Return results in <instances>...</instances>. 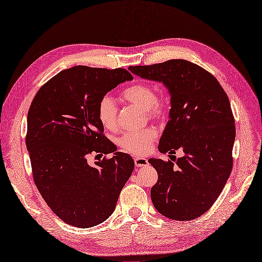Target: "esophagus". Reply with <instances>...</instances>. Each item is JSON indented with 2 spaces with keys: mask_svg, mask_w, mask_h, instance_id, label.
<instances>
[{
  "mask_svg": "<svg viewBox=\"0 0 262 262\" xmlns=\"http://www.w3.org/2000/svg\"><path fill=\"white\" fill-rule=\"evenodd\" d=\"M134 164L138 167L146 166V165H148V161H147V159H144V158H134Z\"/></svg>",
  "mask_w": 262,
  "mask_h": 262,
  "instance_id": "obj_1",
  "label": "esophagus"
}]
</instances>
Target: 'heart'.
Wrapping results in <instances>:
<instances>
[{
  "label": "heart",
  "mask_w": 262,
  "mask_h": 262,
  "mask_svg": "<svg viewBox=\"0 0 262 262\" xmlns=\"http://www.w3.org/2000/svg\"><path fill=\"white\" fill-rule=\"evenodd\" d=\"M121 98L133 105L145 110L149 117L159 118L165 114L167 104L163 98L157 96L154 87L146 82H135L121 92ZM97 115L105 129L113 130L117 124V106L113 98L104 95L98 102ZM157 139L154 129L140 132H127L118 143L123 150L133 155L142 156L148 152L152 142Z\"/></svg>",
  "instance_id": "obj_1"
}]
</instances>
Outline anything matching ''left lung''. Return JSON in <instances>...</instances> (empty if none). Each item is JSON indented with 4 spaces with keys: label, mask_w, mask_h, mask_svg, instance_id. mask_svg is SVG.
<instances>
[{
    "label": "left lung",
    "mask_w": 262,
    "mask_h": 262,
    "mask_svg": "<svg viewBox=\"0 0 262 262\" xmlns=\"http://www.w3.org/2000/svg\"><path fill=\"white\" fill-rule=\"evenodd\" d=\"M129 69L168 89L171 108L159 150L184 152L176 164L148 160L158 172L152 204L168 219H197L215 203L232 169L235 126L228 96L213 74L185 59Z\"/></svg>",
    "instance_id": "obj_1"
}]
</instances>
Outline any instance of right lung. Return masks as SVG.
<instances>
[{"label": "right lung", "instance_id": "right-lung-1", "mask_svg": "<svg viewBox=\"0 0 262 262\" xmlns=\"http://www.w3.org/2000/svg\"><path fill=\"white\" fill-rule=\"evenodd\" d=\"M130 80L123 68L74 66L45 83L31 103L26 144L33 179L50 209L71 226L89 228L108 219L134 169L133 159L119 151L94 167L86 162L92 153L117 150L103 134L97 106Z\"/></svg>", "mask_w": 262, "mask_h": 262}]
</instances>
